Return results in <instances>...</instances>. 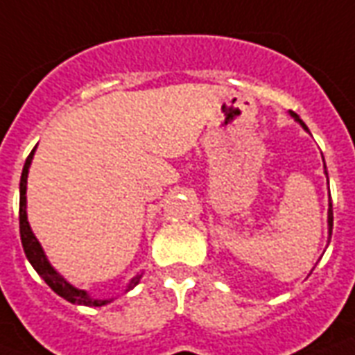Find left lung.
I'll return each instance as SVG.
<instances>
[{"label": "left lung", "instance_id": "8db88e82", "mask_svg": "<svg viewBox=\"0 0 355 355\" xmlns=\"http://www.w3.org/2000/svg\"><path fill=\"white\" fill-rule=\"evenodd\" d=\"M289 115H291V117H293L295 121H297V123L301 124L302 128H304V130H306V132H309V134H310L309 126H306V124L302 123L301 117H299L297 113H293V111H289ZM322 159H323V157H322ZM323 170H325V178H327V168H325V160H323ZM327 185H329V178H327ZM329 196H331V195H329ZM327 229H329V238H327V240H331V231H333V204H331V198H329V209H327Z\"/></svg>", "mask_w": 355, "mask_h": 355}]
</instances>
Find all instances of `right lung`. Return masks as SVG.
Segmentation results:
<instances>
[{"label": "right lung", "mask_w": 355, "mask_h": 355, "mask_svg": "<svg viewBox=\"0 0 355 355\" xmlns=\"http://www.w3.org/2000/svg\"><path fill=\"white\" fill-rule=\"evenodd\" d=\"M33 153H35V147H33V151L30 153V157L26 159L24 168H22V175H20V216H18V219H20V240H22V248H24L26 257L30 261V265L35 268V272L40 274L41 278L45 280L46 286L51 287L56 295H60L62 299H66V301L71 302V304H81V306H103V304H107V302H111L113 299H94V297H90V293L87 289H79V287H75L73 284H69V282L51 265V261L46 259V253L45 250H43V245L40 244V240L33 234L32 227H30V221H28V211H26V187H28V174H30V166H32ZM141 276H144V274H136L130 280V284L126 286L124 293L130 291L132 287L138 286L139 280H141Z\"/></svg>", "instance_id": "right-lung-1"}]
</instances>
